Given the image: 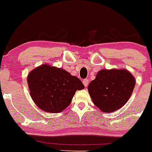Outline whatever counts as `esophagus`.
Here are the masks:
<instances>
[{
    "instance_id": "1",
    "label": "esophagus",
    "mask_w": 152,
    "mask_h": 152,
    "mask_svg": "<svg viewBox=\"0 0 152 152\" xmlns=\"http://www.w3.org/2000/svg\"><path fill=\"white\" fill-rule=\"evenodd\" d=\"M88 83H89V80L88 79H84L83 80V84H84V85L85 86V87H87V86L88 85Z\"/></svg>"
}]
</instances>
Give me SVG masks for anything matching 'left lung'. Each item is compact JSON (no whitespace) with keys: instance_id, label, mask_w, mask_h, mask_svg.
I'll return each instance as SVG.
<instances>
[{"instance_id":"8db88e82","label":"left lung","mask_w":152,"mask_h":152,"mask_svg":"<svg viewBox=\"0 0 152 152\" xmlns=\"http://www.w3.org/2000/svg\"><path fill=\"white\" fill-rule=\"evenodd\" d=\"M135 84V78L126 70H101L89 84L88 91L98 108L111 113L128 101Z\"/></svg>"}]
</instances>
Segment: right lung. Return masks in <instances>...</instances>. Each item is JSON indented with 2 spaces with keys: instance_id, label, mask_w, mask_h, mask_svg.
Wrapping results in <instances>:
<instances>
[{
  "instance_id": "obj_1",
  "label": "right lung",
  "mask_w": 152,
  "mask_h": 152,
  "mask_svg": "<svg viewBox=\"0 0 152 152\" xmlns=\"http://www.w3.org/2000/svg\"><path fill=\"white\" fill-rule=\"evenodd\" d=\"M31 97L41 110L59 113L72 102L77 90L84 88L79 78L65 70L42 64L29 74Z\"/></svg>"
}]
</instances>
